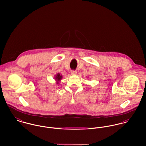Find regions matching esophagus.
I'll return each instance as SVG.
<instances>
[{
	"instance_id": "34e87169",
	"label": "esophagus",
	"mask_w": 146,
	"mask_h": 146,
	"mask_svg": "<svg viewBox=\"0 0 146 146\" xmlns=\"http://www.w3.org/2000/svg\"><path fill=\"white\" fill-rule=\"evenodd\" d=\"M71 73L72 75H76L77 74V71H74V70H72L71 71Z\"/></svg>"
}]
</instances>
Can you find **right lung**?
Masks as SVG:
<instances>
[{"instance_id": "1", "label": "right lung", "mask_w": 146, "mask_h": 146, "mask_svg": "<svg viewBox=\"0 0 146 146\" xmlns=\"http://www.w3.org/2000/svg\"><path fill=\"white\" fill-rule=\"evenodd\" d=\"M62 76L61 75H60V73H58V74L56 75L54 79L57 81V83L58 84V82L61 81V80L62 79Z\"/></svg>"}]
</instances>
